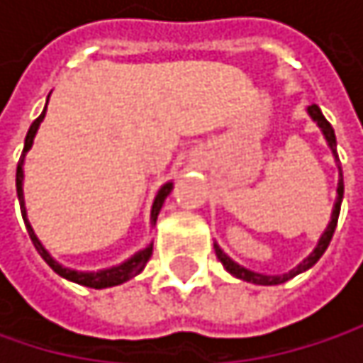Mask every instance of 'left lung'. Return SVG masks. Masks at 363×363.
I'll return each instance as SVG.
<instances>
[{"instance_id":"1","label":"left lung","mask_w":363,"mask_h":363,"mask_svg":"<svg viewBox=\"0 0 363 363\" xmlns=\"http://www.w3.org/2000/svg\"><path fill=\"white\" fill-rule=\"evenodd\" d=\"M307 113H309V115H311V119L320 125V130H322V134H324V138H326L328 147H330V151H332L334 160L338 162L334 128L330 125V121L324 117V113L320 111L318 105H311V107L307 109ZM336 166H338V189H336V203H334V210H332L330 223H328L326 231L322 233V238H320V242H318L315 250L309 254L301 264H296L292 271H288V273H284V275H262V273H256V271H250V269H246V267L238 264L231 256H227V254L220 250V246H218V244H214V252H216V256H218V260L223 262V267H225L231 275H235L238 279H244V281H250V284H258V286H277V284H284V281L292 279L294 275H298V273H303V271L311 269V267L322 258V254L326 252L328 244H330V240H332V235H334L336 223H338V214H340V201H342L345 184H342V170H340V164H336Z\"/></svg>"}]
</instances>
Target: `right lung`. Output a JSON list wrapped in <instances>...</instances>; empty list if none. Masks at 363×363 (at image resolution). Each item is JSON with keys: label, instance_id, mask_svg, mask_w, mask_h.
I'll use <instances>...</instances> for the list:
<instances>
[{"label": "right lung", "instance_id": "add662e5", "mask_svg": "<svg viewBox=\"0 0 363 363\" xmlns=\"http://www.w3.org/2000/svg\"><path fill=\"white\" fill-rule=\"evenodd\" d=\"M43 115H45V109H43V113H41L35 121L31 123V128H29V132H27V138H25V149H23V155H21V162H18V168H16V193H18L21 212H23V218H25V225H27L29 238H31V242H33V246H35V250L39 252V256H41V258L52 267V271H54V273H58L60 277H65V279H69V281H75V284H82V286H88V288H96V290H101V288H111V286H119V284H123V281L132 279L134 275H138V273L145 269L147 260H149V258H151V254H153V244H147L143 250H138L134 256H130L128 260H123L121 264H115V267L96 269V271L71 269V267H65V264H60L56 258H52V256H50V252H48V250L41 246V242L37 240L35 231H33V227H31V223H29V218H27L25 195H23V179H25V174H23V164H25V155H27V151H29V149H31V145H33V138H35L37 128H39V123H41ZM170 191H172V182H166V184L157 191L155 201H153V208H151V227L157 223V214H160V210H162V206H164L166 197L170 195Z\"/></svg>", "mask_w": 363, "mask_h": 363}]
</instances>
